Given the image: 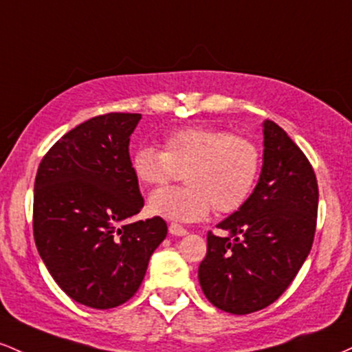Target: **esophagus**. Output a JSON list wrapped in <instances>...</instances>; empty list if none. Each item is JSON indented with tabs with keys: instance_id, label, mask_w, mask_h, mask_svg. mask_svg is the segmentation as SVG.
<instances>
[{
	"instance_id": "1",
	"label": "esophagus",
	"mask_w": 352,
	"mask_h": 352,
	"mask_svg": "<svg viewBox=\"0 0 352 352\" xmlns=\"http://www.w3.org/2000/svg\"><path fill=\"white\" fill-rule=\"evenodd\" d=\"M169 232H171L173 236H186L188 229H184L181 224H177V223H171L169 224Z\"/></svg>"
}]
</instances>
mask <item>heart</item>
<instances>
[{
  "label": "heart",
  "mask_w": 352,
  "mask_h": 352,
  "mask_svg": "<svg viewBox=\"0 0 352 352\" xmlns=\"http://www.w3.org/2000/svg\"><path fill=\"white\" fill-rule=\"evenodd\" d=\"M263 155L248 136L212 126H186L163 138V151L143 146L131 169L144 186L161 188L183 175L186 186L161 189L149 197L151 214L166 219H204L209 211L234 212L250 199L261 173Z\"/></svg>",
  "instance_id": "b5f03b06"
}]
</instances>
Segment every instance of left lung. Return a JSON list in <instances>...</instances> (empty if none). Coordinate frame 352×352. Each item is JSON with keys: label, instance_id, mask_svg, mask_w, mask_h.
Instances as JSON below:
<instances>
[{"label": "left lung", "instance_id": "8db88e82", "mask_svg": "<svg viewBox=\"0 0 352 352\" xmlns=\"http://www.w3.org/2000/svg\"><path fill=\"white\" fill-rule=\"evenodd\" d=\"M264 155L250 199L221 221L229 236L208 232L197 270L208 301L231 314L264 309L287 289L314 241L318 181L299 146L272 121L263 123Z\"/></svg>", "mask_w": 352, "mask_h": 352}]
</instances>
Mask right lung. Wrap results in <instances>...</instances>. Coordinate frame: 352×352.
<instances>
[{
    "mask_svg": "<svg viewBox=\"0 0 352 352\" xmlns=\"http://www.w3.org/2000/svg\"><path fill=\"white\" fill-rule=\"evenodd\" d=\"M138 113L91 118L53 144L34 179L33 232L58 286L94 309L131 299L168 234L164 219L134 221L144 206L129 157Z\"/></svg>",
    "mask_w": 352,
    "mask_h": 352,
    "instance_id": "right-lung-1",
    "label": "right lung"
}]
</instances>
